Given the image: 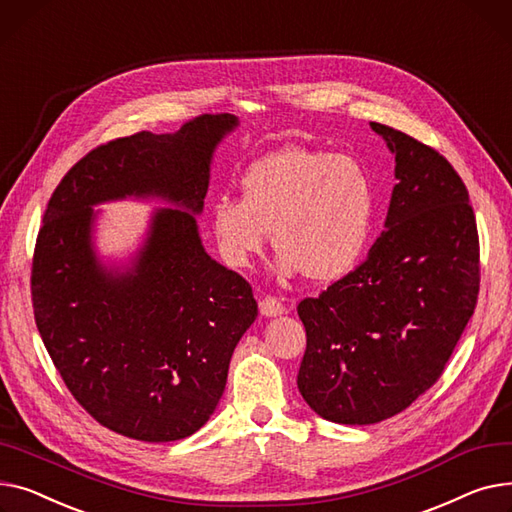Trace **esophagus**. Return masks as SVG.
<instances>
[{
    "label": "esophagus",
    "instance_id": "esophagus-1",
    "mask_svg": "<svg viewBox=\"0 0 512 512\" xmlns=\"http://www.w3.org/2000/svg\"><path fill=\"white\" fill-rule=\"evenodd\" d=\"M285 312H287L285 304H283V302H279L277 297H270V295H266V297H262V299H260V314H262V316H266V318H275V316H283Z\"/></svg>",
    "mask_w": 512,
    "mask_h": 512
}]
</instances>
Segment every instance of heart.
Returning a JSON list of instances; mask_svg holds the SVG:
<instances>
[{
	"mask_svg": "<svg viewBox=\"0 0 512 512\" xmlns=\"http://www.w3.org/2000/svg\"><path fill=\"white\" fill-rule=\"evenodd\" d=\"M242 194L217 198L210 213L217 246L231 266H248L260 256L268 229L283 279L308 275L333 283L362 262L376 219V190L355 157L289 146L248 169Z\"/></svg>",
	"mask_w": 512,
	"mask_h": 512,
	"instance_id": "heart-1",
	"label": "heart"
}]
</instances>
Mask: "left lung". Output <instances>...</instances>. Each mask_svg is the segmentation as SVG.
<instances>
[{"mask_svg": "<svg viewBox=\"0 0 512 512\" xmlns=\"http://www.w3.org/2000/svg\"><path fill=\"white\" fill-rule=\"evenodd\" d=\"M395 155L384 231L353 273L299 302L297 388L328 422L368 426L440 378L473 316L479 239L469 194L434 148L370 122Z\"/></svg>", "mask_w": 512, "mask_h": 512, "instance_id": "1", "label": "left lung"}]
</instances>
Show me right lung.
Instances as JSON below:
<instances>
[{"label":"right lung","mask_w":512,"mask_h":512,"mask_svg":"<svg viewBox=\"0 0 512 512\" xmlns=\"http://www.w3.org/2000/svg\"><path fill=\"white\" fill-rule=\"evenodd\" d=\"M237 126L217 113L173 134L111 140L47 204L30 277L37 328L74 399L122 436L173 442L198 432L258 316L250 283L206 254L196 223L215 150ZM126 197L174 208L156 209L130 265L107 267L92 206Z\"/></svg>","instance_id":"add662e5"}]
</instances>
